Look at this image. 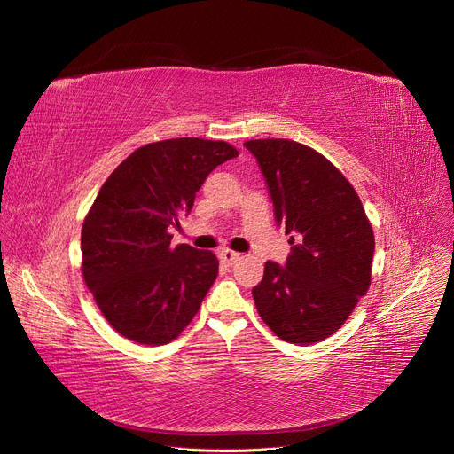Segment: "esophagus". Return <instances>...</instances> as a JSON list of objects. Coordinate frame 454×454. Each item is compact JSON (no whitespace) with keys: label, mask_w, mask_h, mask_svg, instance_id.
<instances>
[{"label":"esophagus","mask_w":454,"mask_h":454,"mask_svg":"<svg viewBox=\"0 0 454 454\" xmlns=\"http://www.w3.org/2000/svg\"><path fill=\"white\" fill-rule=\"evenodd\" d=\"M219 259L223 261L224 265L231 267V265H235V263H237V261L241 259V254H237V252H231V250L224 248V250H221V252H219Z\"/></svg>","instance_id":"34e87169"}]
</instances>
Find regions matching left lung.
Here are the masks:
<instances>
[{
    "label": "left lung",
    "mask_w": 454,
    "mask_h": 454,
    "mask_svg": "<svg viewBox=\"0 0 454 454\" xmlns=\"http://www.w3.org/2000/svg\"><path fill=\"white\" fill-rule=\"evenodd\" d=\"M245 147L265 176L278 226L291 237L285 265L267 261L252 289L257 313L285 342H320L370 287L375 239L364 207L337 167L301 143L252 139Z\"/></svg>",
    "instance_id": "8db88e82"
}]
</instances>
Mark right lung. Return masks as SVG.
<instances>
[{
  "mask_svg": "<svg viewBox=\"0 0 454 454\" xmlns=\"http://www.w3.org/2000/svg\"><path fill=\"white\" fill-rule=\"evenodd\" d=\"M239 156L226 141L178 137L134 151L103 184L81 235L82 274L108 324L129 340L161 346L193 320L219 259L171 247L215 167Z\"/></svg>",
  "mask_w": 454,
  "mask_h": 454,
  "instance_id": "right-lung-1",
  "label": "right lung"
}]
</instances>
